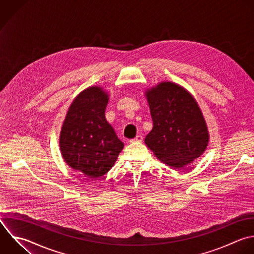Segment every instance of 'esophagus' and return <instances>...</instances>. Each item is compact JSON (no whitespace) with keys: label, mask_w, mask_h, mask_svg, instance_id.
Masks as SVG:
<instances>
[{"label":"esophagus","mask_w":254,"mask_h":254,"mask_svg":"<svg viewBox=\"0 0 254 254\" xmlns=\"http://www.w3.org/2000/svg\"><path fill=\"white\" fill-rule=\"evenodd\" d=\"M143 141V136L142 135H137L134 139L130 140V143H135V142H142Z\"/></svg>","instance_id":"34e87169"}]
</instances>
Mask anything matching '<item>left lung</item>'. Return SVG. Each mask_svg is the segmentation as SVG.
Returning a JSON list of instances; mask_svg holds the SVG:
<instances>
[{
  "label": "left lung",
  "mask_w": 254,
  "mask_h": 254,
  "mask_svg": "<svg viewBox=\"0 0 254 254\" xmlns=\"http://www.w3.org/2000/svg\"><path fill=\"white\" fill-rule=\"evenodd\" d=\"M146 94L153 119L146 145L161 162L174 169L184 168L203 153L208 142L196 101L172 82L160 83Z\"/></svg>",
  "instance_id": "8db88e82"
}]
</instances>
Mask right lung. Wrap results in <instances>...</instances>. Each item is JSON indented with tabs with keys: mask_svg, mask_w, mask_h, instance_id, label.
<instances>
[{
	"mask_svg": "<svg viewBox=\"0 0 254 254\" xmlns=\"http://www.w3.org/2000/svg\"><path fill=\"white\" fill-rule=\"evenodd\" d=\"M108 95L100 87L82 91L64 122L60 147L64 161L87 178H99L114 165L124 144L105 119Z\"/></svg>",
	"mask_w": 254,
	"mask_h": 254,
	"instance_id": "right-lung-1",
	"label": "right lung"
}]
</instances>
